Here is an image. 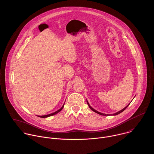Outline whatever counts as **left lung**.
Here are the masks:
<instances>
[{"label": "left lung", "mask_w": 154, "mask_h": 154, "mask_svg": "<svg viewBox=\"0 0 154 154\" xmlns=\"http://www.w3.org/2000/svg\"><path fill=\"white\" fill-rule=\"evenodd\" d=\"M87 104H88V106H89V107L91 109V110H92L93 111H94V112H95L96 113H97V114H100V115H102V116H109L110 114H104V113H102V112H98V111H97V110H95V109H94L93 108H92L91 106H90V105H89V104L88 103V101L87 100ZM130 104V103H129ZM129 104L126 107H125L123 109H122V110H120V111H118V112H116V113H114V114H111V115H112V116H116V115H117V114H120V113H121L122 112H123L124 110H125L128 106H129Z\"/></svg>", "instance_id": "left-lung-1"}]
</instances>
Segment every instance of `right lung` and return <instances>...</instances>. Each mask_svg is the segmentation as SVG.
Listing matches in <instances>:
<instances>
[{
	"label": "right lung",
	"instance_id": "right-lung-1",
	"mask_svg": "<svg viewBox=\"0 0 154 154\" xmlns=\"http://www.w3.org/2000/svg\"><path fill=\"white\" fill-rule=\"evenodd\" d=\"M64 104H65V103H64ZM64 104L63 105V106L59 109V110H57V111H56V112H53V113H51V114H47V115H44V116H38V117H42V118H46V117H50V116H53V115H55L56 114H57V113H58L59 112H60L61 110L63 109V107H64Z\"/></svg>",
	"mask_w": 154,
	"mask_h": 154
}]
</instances>
